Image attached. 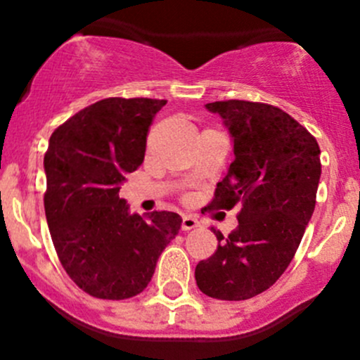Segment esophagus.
<instances>
[{"mask_svg": "<svg viewBox=\"0 0 360 360\" xmlns=\"http://www.w3.org/2000/svg\"><path fill=\"white\" fill-rule=\"evenodd\" d=\"M198 226H200V221H198L195 216H184L183 217V223H181V228H183L184 231L193 230V228H198Z\"/></svg>", "mask_w": 360, "mask_h": 360, "instance_id": "esophagus-1", "label": "esophagus"}]
</instances>
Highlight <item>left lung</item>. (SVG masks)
Listing matches in <instances>:
<instances>
[{
	"instance_id": "obj_1",
	"label": "left lung",
	"mask_w": 360,
	"mask_h": 360,
	"mask_svg": "<svg viewBox=\"0 0 360 360\" xmlns=\"http://www.w3.org/2000/svg\"><path fill=\"white\" fill-rule=\"evenodd\" d=\"M223 118L235 160L207 209L240 203L238 228L214 230L217 250L195 268L198 289L216 300L242 301L266 291L296 254L315 209L321 150L288 112L263 103L205 104Z\"/></svg>"
}]
</instances>
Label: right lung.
I'll use <instances>...</instances> for the list:
<instances>
[{
  "label": "right lung",
  "instance_id": "obj_1",
  "mask_svg": "<svg viewBox=\"0 0 360 360\" xmlns=\"http://www.w3.org/2000/svg\"><path fill=\"white\" fill-rule=\"evenodd\" d=\"M167 101L110 97L52 134L43 165L53 248L79 289L101 300L143 292L160 254L181 230L179 214H130L120 198L127 172L143 163L146 136Z\"/></svg>",
  "mask_w": 360,
  "mask_h": 360
}]
</instances>
